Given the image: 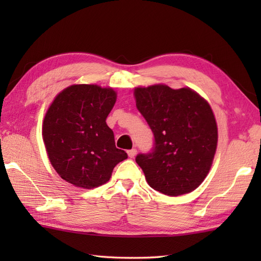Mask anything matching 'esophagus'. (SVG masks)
Instances as JSON below:
<instances>
[{
	"label": "esophagus",
	"instance_id": "34e87169",
	"mask_svg": "<svg viewBox=\"0 0 261 261\" xmlns=\"http://www.w3.org/2000/svg\"><path fill=\"white\" fill-rule=\"evenodd\" d=\"M136 154H137V149L132 148V149H130V150H127V156H129L130 158H134Z\"/></svg>",
	"mask_w": 261,
	"mask_h": 261
}]
</instances>
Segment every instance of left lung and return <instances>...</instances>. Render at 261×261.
Masks as SVG:
<instances>
[{
	"instance_id": "left-lung-1",
	"label": "left lung",
	"mask_w": 261,
	"mask_h": 261,
	"mask_svg": "<svg viewBox=\"0 0 261 261\" xmlns=\"http://www.w3.org/2000/svg\"><path fill=\"white\" fill-rule=\"evenodd\" d=\"M136 105L153 132V148L139 153L137 164L148 184L178 196L202 184L218 145V126L210 104L188 87H137Z\"/></svg>"
}]
</instances>
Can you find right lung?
<instances>
[{
  "label": "right lung",
  "instance_id": "add662e5",
  "mask_svg": "<svg viewBox=\"0 0 261 261\" xmlns=\"http://www.w3.org/2000/svg\"><path fill=\"white\" fill-rule=\"evenodd\" d=\"M116 101L112 88L71 85L49 107L42 125L48 158L58 175L76 187L109 181L113 168L127 158L115 147L107 120Z\"/></svg>",
  "mask_w": 261,
  "mask_h": 261
}]
</instances>
